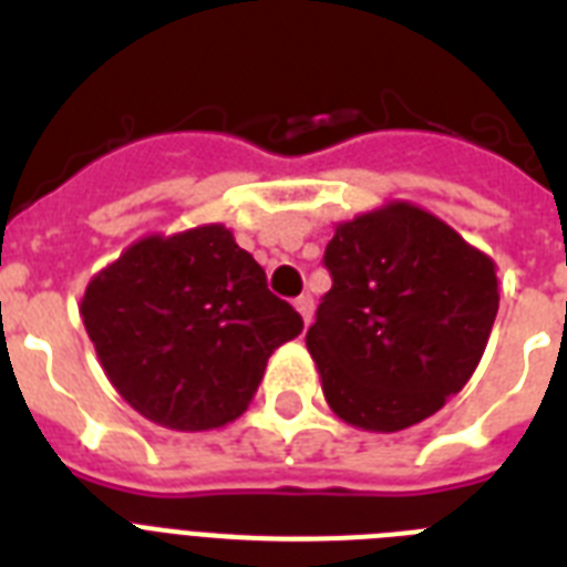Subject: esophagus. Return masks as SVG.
Wrapping results in <instances>:
<instances>
[{
	"mask_svg": "<svg viewBox=\"0 0 567 567\" xmlns=\"http://www.w3.org/2000/svg\"><path fill=\"white\" fill-rule=\"evenodd\" d=\"M293 306H297V311L302 315V320L311 323V318H315V300H311V293H300V297L293 300Z\"/></svg>",
	"mask_w": 567,
	"mask_h": 567,
	"instance_id": "esophagus-1",
	"label": "esophagus"
}]
</instances>
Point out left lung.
Listing matches in <instances>:
<instances>
[{
    "label": "left lung",
    "mask_w": 567,
    "mask_h": 567,
    "mask_svg": "<svg viewBox=\"0 0 567 567\" xmlns=\"http://www.w3.org/2000/svg\"><path fill=\"white\" fill-rule=\"evenodd\" d=\"M332 288L306 347L329 409L355 430L400 432L458 394L483 359L497 265L412 203L336 226Z\"/></svg>",
    "instance_id": "1"
}]
</instances>
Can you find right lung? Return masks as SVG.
I'll return each mask as SVG.
<instances>
[{
	"mask_svg": "<svg viewBox=\"0 0 567 567\" xmlns=\"http://www.w3.org/2000/svg\"><path fill=\"white\" fill-rule=\"evenodd\" d=\"M79 311L117 394L179 432L240 417L270 353L302 332L223 223L135 240L87 282Z\"/></svg>",
	"mask_w": 567,
	"mask_h": 567,
	"instance_id": "add662e5",
	"label": "right lung"
}]
</instances>
